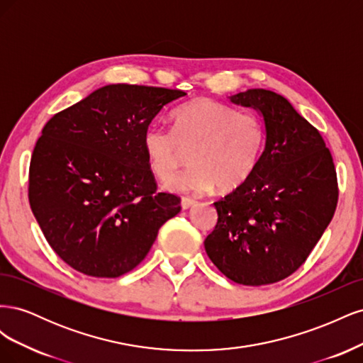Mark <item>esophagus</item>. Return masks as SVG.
I'll return each instance as SVG.
<instances>
[{
  "instance_id": "1",
  "label": "esophagus",
  "mask_w": 363,
  "mask_h": 363,
  "mask_svg": "<svg viewBox=\"0 0 363 363\" xmlns=\"http://www.w3.org/2000/svg\"><path fill=\"white\" fill-rule=\"evenodd\" d=\"M194 206H196V201L192 200V199H183L182 200V208H183V211H188V208H191Z\"/></svg>"
}]
</instances>
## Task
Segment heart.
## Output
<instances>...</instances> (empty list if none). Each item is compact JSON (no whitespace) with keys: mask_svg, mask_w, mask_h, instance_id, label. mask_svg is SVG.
I'll use <instances>...</instances> for the list:
<instances>
[{"mask_svg":"<svg viewBox=\"0 0 363 363\" xmlns=\"http://www.w3.org/2000/svg\"><path fill=\"white\" fill-rule=\"evenodd\" d=\"M172 131L148 127L142 136L150 169L168 180L191 151L192 167L167 183L179 194L221 192L240 188L259 167L267 144L260 118L251 112L199 98L172 115Z\"/></svg>","mask_w":363,"mask_h":363,"instance_id":"1","label":"heart"}]
</instances>
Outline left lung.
Instances as JSON below:
<instances>
[{"mask_svg":"<svg viewBox=\"0 0 363 363\" xmlns=\"http://www.w3.org/2000/svg\"><path fill=\"white\" fill-rule=\"evenodd\" d=\"M230 101L262 115L267 144L255 174L213 203L204 248L227 279L262 286L289 277L321 239L337 204L336 169L320 131L284 96L248 89Z\"/></svg>","mask_w":363,"mask_h":363,"instance_id":"8db88e82","label":"left lung"}]
</instances>
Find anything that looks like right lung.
Returning <instances> with one entry per match:
<instances>
[{
	"instance_id": "right-lung-1",
	"label": "right lung",
	"mask_w": 363,
	"mask_h": 363,
	"mask_svg": "<svg viewBox=\"0 0 363 363\" xmlns=\"http://www.w3.org/2000/svg\"><path fill=\"white\" fill-rule=\"evenodd\" d=\"M184 95L107 84L43 127L30 160V207L51 248L75 271L123 276L180 212L177 195L157 191L142 136L164 106Z\"/></svg>"
}]
</instances>
